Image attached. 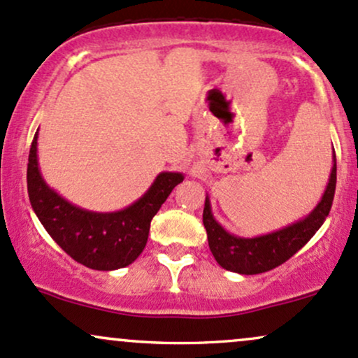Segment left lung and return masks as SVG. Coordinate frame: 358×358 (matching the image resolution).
I'll return each mask as SVG.
<instances>
[{"label":"left lung","instance_id":"obj_1","mask_svg":"<svg viewBox=\"0 0 358 358\" xmlns=\"http://www.w3.org/2000/svg\"><path fill=\"white\" fill-rule=\"evenodd\" d=\"M336 186V157L333 148V166L328 178L327 189L311 213L298 222L279 228V230L259 236H238L224 230L216 222L211 211L210 196L204 199L203 223L206 228L208 245L216 262L227 271L236 274H262L291 259L299 248H303L311 236L320 230L331 210Z\"/></svg>","mask_w":358,"mask_h":358}]
</instances>
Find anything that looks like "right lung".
<instances>
[{
    "label": "right lung",
    "mask_w": 358,
    "mask_h": 358,
    "mask_svg": "<svg viewBox=\"0 0 358 358\" xmlns=\"http://www.w3.org/2000/svg\"><path fill=\"white\" fill-rule=\"evenodd\" d=\"M37 140L38 130L28 155L27 186L31 208L47 233L76 262L94 271H116L135 262L147 245L152 218L182 182V172H160L150 187L123 210L90 211L72 204L45 182Z\"/></svg>",
    "instance_id": "add662e5"
}]
</instances>
